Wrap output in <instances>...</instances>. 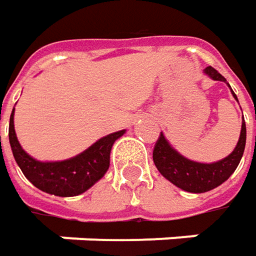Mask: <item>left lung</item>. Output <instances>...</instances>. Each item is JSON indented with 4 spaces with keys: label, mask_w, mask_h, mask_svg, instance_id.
Here are the masks:
<instances>
[{
    "label": "left lung",
    "mask_w": 256,
    "mask_h": 256,
    "mask_svg": "<svg viewBox=\"0 0 256 256\" xmlns=\"http://www.w3.org/2000/svg\"><path fill=\"white\" fill-rule=\"evenodd\" d=\"M205 72L215 81L226 82V80L212 66H206ZM234 96L236 98L235 94ZM245 141H246V128H245V122H242L240 141L231 155H228L226 158L218 162L200 164L184 158L175 150H172L171 145L166 142V140L161 132L154 146V164L158 168V171L178 188L186 192L201 194L216 188L231 176L244 155Z\"/></svg>",
    "instance_id": "obj_1"
}]
</instances>
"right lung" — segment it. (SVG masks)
Returning a JSON list of instances; mask_svg holds the SVG:
<instances>
[{
  "label": "right lung",
  "instance_id": "1",
  "mask_svg": "<svg viewBox=\"0 0 256 256\" xmlns=\"http://www.w3.org/2000/svg\"><path fill=\"white\" fill-rule=\"evenodd\" d=\"M124 132L125 131L110 134L82 154L61 162H40L25 152L15 135L14 111L10 118L8 135L15 161L28 181L51 195L75 196L91 188L108 171L111 148Z\"/></svg>",
  "mask_w": 256,
  "mask_h": 256
}]
</instances>
